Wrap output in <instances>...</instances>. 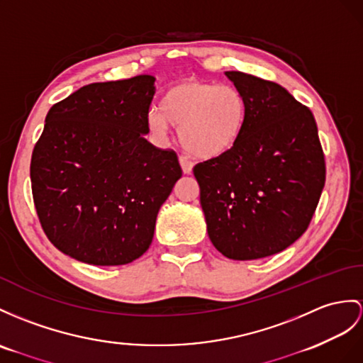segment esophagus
<instances>
[{
	"mask_svg": "<svg viewBox=\"0 0 363 363\" xmlns=\"http://www.w3.org/2000/svg\"><path fill=\"white\" fill-rule=\"evenodd\" d=\"M179 163H180V166H182V171H183V174H191L192 172V162H189L186 157H180L179 158Z\"/></svg>",
	"mask_w": 363,
	"mask_h": 363,
	"instance_id": "esophagus-1",
	"label": "esophagus"
}]
</instances>
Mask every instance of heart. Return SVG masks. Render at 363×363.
<instances>
[{
	"label": "heart",
	"instance_id": "obj_1",
	"mask_svg": "<svg viewBox=\"0 0 363 363\" xmlns=\"http://www.w3.org/2000/svg\"><path fill=\"white\" fill-rule=\"evenodd\" d=\"M248 120V101L231 84L184 79L163 95L160 108L147 112L146 125L157 137L179 128L180 143L189 155L214 160L233 151Z\"/></svg>",
	"mask_w": 363,
	"mask_h": 363
}]
</instances>
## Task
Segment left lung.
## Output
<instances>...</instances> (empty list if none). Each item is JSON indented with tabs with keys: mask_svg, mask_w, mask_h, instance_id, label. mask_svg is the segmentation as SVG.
<instances>
[{
	"mask_svg": "<svg viewBox=\"0 0 363 363\" xmlns=\"http://www.w3.org/2000/svg\"><path fill=\"white\" fill-rule=\"evenodd\" d=\"M225 75L248 101L231 152L196 164L208 235L225 257L255 260L293 245L325 186V157L313 112L285 87L237 70Z\"/></svg>",
	"mask_w": 363,
	"mask_h": 363,
	"instance_id": "1",
	"label": "left lung"
}]
</instances>
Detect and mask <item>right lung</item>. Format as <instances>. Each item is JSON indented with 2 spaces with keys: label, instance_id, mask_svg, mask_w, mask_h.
Returning <instances> with one entry per match:
<instances>
[{
  "label": "right lung",
  "instance_id": "right-lung-1",
  "mask_svg": "<svg viewBox=\"0 0 363 363\" xmlns=\"http://www.w3.org/2000/svg\"><path fill=\"white\" fill-rule=\"evenodd\" d=\"M154 83L137 75L87 84L46 115L30 162L33 203L52 245L78 262L141 257L182 177L177 154L145 138Z\"/></svg>",
  "mask_w": 363,
  "mask_h": 363
}]
</instances>
